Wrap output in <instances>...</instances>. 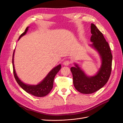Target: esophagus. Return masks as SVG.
Masks as SVG:
<instances>
[{
    "label": "esophagus",
    "mask_w": 123,
    "mask_h": 123,
    "mask_svg": "<svg viewBox=\"0 0 123 123\" xmlns=\"http://www.w3.org/2000/svg\"><path fill=\"white\" fill-rule=\"evenodd\" d=\"M70 61H69V60H66V61H64V62H63V64L65 66H68V65H69V64H70Z\"/></svg>",
    "instance_id": "obj_1"
}]
</instances>
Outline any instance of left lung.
<instances>
[{"label":"left lung","instance_id":"1","mask_svg":"<svg viewBox=\"0 0 123 123\" xmlns=\"http://www.w3.org/2000/svg\"><path fill=\"white\" fill-rule=\"evenodd\" d=\"M91 32L90 41L92 44L90 46L97 51L100 57V68L97 73L92 76H87L77 63H75V67L70 69L75 89L85 94L94 93L104 86L110 78L112 70V55L108 43L102 32L93 23L91 25Z\"/></svg>","mask_w":123,"mask_h":123}]
</instances>
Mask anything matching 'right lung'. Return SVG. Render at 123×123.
<instances>
[{"mask_svg":"<svg viewBox=\"0 0 123 123\" xmlns=\"http://www.w3.org/2000/svg\"><path fill=\"white\" fill-rule=\"evenodd\" d=\"M29 27L26 28L25 31L20 36L18 40L23 36L26 34L28 30ZM15 52V50H14L13 54L12 57V65L13 69V73L15 77V79L20 86L27 93L30 94L34 96L38 97H42L48 95L50 92L51 91L52 89L53 88V82L54 77L57 74V73L59 71L61 68V64L57 65L54 68L52 69L48 73L47 75L45 77L44 79L41 81L40 83H39L37 85H29L23 82L20 79L18 78L16 73L14 65V55Z\"/></svg>","mask_w":123,"mask_h":123,"instance_id":"obj_1","label":"right lung"}]
</instances>
